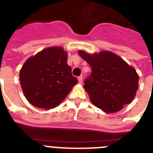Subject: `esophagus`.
Returning <instances> with one entry per match:
<instances>
[{
	"label": "esophagus",
	"instance_id": "1",
	"mask_svg": "<svg viewBox=\"0 0 153 153\" xmlns=\"http://www.w3.org/2000/svg\"><path fill=\"white\" fill-rule=\"evenodd\" d=\"M78 81H79V83H82V81H83V76H78Z\"/></svg>",
	"mask_w": 153,
	"mask_h": 153
}]
</instances>
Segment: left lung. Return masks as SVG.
Masks as SVG:
<instances>
[{
	"mask_svg": "<svg viewBox=\"0 0 153 153\" xmlns=\"http://www.w3.org/2000/svg\"><path fill=\"white\" fill-rule=\"evenodd\" d=\"M78 53L91 67V74L84 80V88L93 105L113 113L133 100L139 83L133 67L109 51L91 55L79 51Z\"/></svg>",
	"mask_w": 153,
	"mask_h": 153,
	"instance_id": "obj_1",
	"label": "left lung"
}]
</instances>
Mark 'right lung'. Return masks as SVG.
Returning a JSON list of instances; mask_svg holds the SVG:
<instances>
[{"mask_svg": "<svg viewBox=\"0 0 153 153\" xmlns=\"http://www.w3.org/2000/svg\"><path fill=\"white\" fill-rule=\"evenodd\" d=\"M67 61V52L60 47H49L28 58L20 71V81L30 103L49 109L67 97L78 83Z\"/></svg>", "mask_w": 153, "mask_h": 153, "instance_id": "1", "label": "right lung"}]
</instances>
